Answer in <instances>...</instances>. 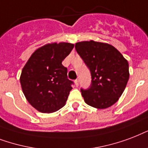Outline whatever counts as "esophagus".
I'll list each match as a JSON object with an SVG mask.
<instances>
[{"label": "esophagus", "instance_id": "obj_1", "mask_svg": "<svg viewBox=\"0 0 148 148\" xmlns=\"http://www.w3.org/2000/svg\"><path fill=\"white\" fill-rule=\"evenodd\" d=\"M75 86H79V79L75 80Z\"/></svg>", "mask_w": 148, "mask_h": 148}]
</instances>
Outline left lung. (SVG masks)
I'll return each mask as SVG.
<instances>
[{
	"instance_id": "obj_1",
	"label": "left lung",
	"mask_w": 148,
	"mask_h": 148,
	"mask_svg": "<svg viewBox=\"0 0 148 148\" xmlns=\"http://www.w3.org/2000/svg\"><path fill=\"white\" fill-rule=\"evenodd\" d=\"M75 50L91 73V85L81 89L84 101L97 109H106L115 103L125 90L129 79L127 59L113 45L107 43L81 42Z\"/></svg>"
}]
</instances>
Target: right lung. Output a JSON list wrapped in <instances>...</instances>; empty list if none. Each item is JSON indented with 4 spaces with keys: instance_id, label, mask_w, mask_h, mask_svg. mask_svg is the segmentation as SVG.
Listing matches in <instances>:
<instances>
[{
    "instance_id": "right-lung-1",
    "label": "right lung",
    "mask_w": 148,
    "mask_h": 148,
    "mask_svg": "<svg viewBox=\"0 0 148 148\" xmlns=\"http://www.w3.org/2000/svg\"><path fill=\"white\" fill-rule=\"evenodd\" d=\"M68 42L45 45L33 52L20 77L28 103L42 113H53L63 107L73 89L67 68L62 62L73 50Z\"/></svg>"
}]
</instances>
